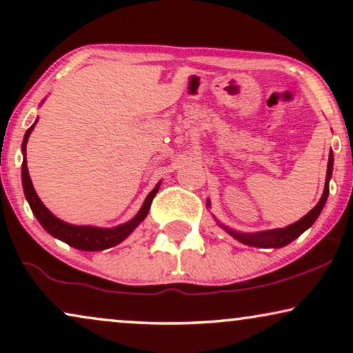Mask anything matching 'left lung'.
I'll return each mask as SVG.
<instances>
[{"label": "left lung", "mask_w": 353, "mask_h": 353, "mask_svg": "<svg viewBox=\"0 0 353 353\" xmlns=\"http://www.w3.org/2000/svg\"><path fill=\"white\" fill-rule=\"evenodd\" d=\"M332 152L330 154V161H327V170H326V183H325V191H323L321 199L318 201V204L313 207V209L308 212L305 216H302L301 220L296 221V223L286 226V228H278V230H268V231H262V233H255V234H244V233H238V231H231L226 228V231L231 236H234L236 239L241 241V243L248 244V245H257V248H283V245H288L289 243H292L294 239L299 238L303 231L315 223V220L318 219V215L321 214L323 207L326 204L327 194H330V180L332 175Z\"/></svg>", "instance_id": "obj_1"}]
</instances>
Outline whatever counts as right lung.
Segmentation results:
<instances>
[{"instance_id":"right-lung-1","label":"right lung","mask_w":353,"mask_h":353,"mask_svg":"<svg viewBox=\"0 0 353 353\" xmlns=\"http://www.w3.org/2000/svg\"><path fill=\"white\" fill-rule=\"evenodd\" d=\"M35 123L27 130L26 137H23V143H22V152H23L22 185H23V192H26L28 204L32 207V212L35 214L43 228H45L50 234L54 236V238L64 241V243L72 245V248L81 249V250H104V249L114 248V245H117L119 243H122V241L127 238V236L132 233V231L137 228L144 219H146L148 212L151 209V202L154 199V196H156L159 191L157 188L159 185L149 192V196L146 197V201H144V204L141 207V210L138 212V215L130 221H127V223L115 226V228H96V226H75V225L65 223V221L56 219V216L52 215L45 205H43L40 197L37 196L35 190H33L30 175H28L26 144H27L28 137H30L33 127H35Z\"/></svg>"}]
</instances>
